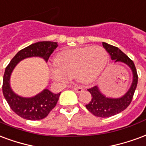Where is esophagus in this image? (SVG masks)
<instances>
[{"label": "esophagus", "instance_id": "esophagus-1", "mask_svg": "<svg viewBox=\"0 0 146 146\" xmlns=\"http://www.w3.org/2000/svg\"><path fill=\"white\" fill-rule=\"evenodd\" d=\"M74 90L75 91V92L77 93H80L83 91V88L82 87H80V86H75L74 87Z\"/></svg>", "mask_w": 146, "mask_h": 146}]
</instances>
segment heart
<instances>
[{"instance_id":"heart-1","label":"heart","mask_w":146,"mask_h":146,"mask_svg":"<svg viewBox=\"0 0 146 146\" xmlns=\"http://www.w3.org/2000/svg\"><path fill=\"white\" fill-rule=\"evenodd\" d=\"M107 59V50L100 46L64 50L56 57L57 67L51 68V76L58 82L77 78L82 83H91L104 70Z\"/></svg>"}]
</instances>
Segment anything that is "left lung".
I'll return each mask as SVG.
<instances>
[{
  "instance_id": "1",
  "label": "left lung",
  "mask_w": 146,
  "mask_h": 146,
  "mask_svg": "<svg viewBox=\"0 0 146 146\" xmlns=\"http://www.w3.org/2000/svg\"><path fill=\"white\" fill-rule=\"evenodd\" d=\"M103 46L110 54L112 60H115V62L121 61L125 63L131 68L133 73V82L131 86L127 93L121 98L112 99L106 97L100 92L97 86H93L88 89V91L91 93L92 99L89 104L86 105L87 110L96 117H110L122 112L131 103L133 96L137 87L139 77L135 64L126 54L117 46L110 45L106 42H103Z\"/></svg>"
}]
</instances>
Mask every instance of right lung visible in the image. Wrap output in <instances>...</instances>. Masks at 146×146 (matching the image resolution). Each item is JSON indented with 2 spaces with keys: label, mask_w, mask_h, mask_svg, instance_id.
<instances>
[{
  "label": "right lung",
  "mask_w": 146,
  "mask_h": 146,
  "mask_svg": "<svg viewBox=\"0 0 146 146\" xmlns=\"http://www.w3.org/2000/svg\"><path fill=\"white\" fill-rule=\"evenodd\" d=\"M57 47V42L42 41L35 42L18 52L6 67L3 78V94L11 109L19 117L30 121L45 118L57 105L60 92L55 94L48 89H44L33 97H21L11 89L10 76L11 72L17 64L26 57H40L47 61Z\"/></svg>",
  "instance_id": "right-lung-1"
}]
</instances>
